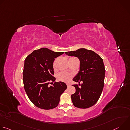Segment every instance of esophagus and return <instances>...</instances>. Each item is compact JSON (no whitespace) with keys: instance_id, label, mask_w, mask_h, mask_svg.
<instances>
[{"instance_id":"obj_1","label":"esophagus","mask_w":130,"mask_h":130,"mask_svg":"<svg viewBox=\"0 0 130 130\" xmlns=\"http://www.w3.org/2000/svg\"><path fill=\"white\" fill-rule=\"evenodd\" d=\"M66 85H67V87H69V86H70V84H68V83L66 84Z\"/></svg>"}]
</instances>
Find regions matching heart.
<instances>
[{"label":"heart","mask_w":130,"mask_h":130,"mask_svg":"<svg viewBox=\"0 0 130 130\" xmlns=\"http://www.w3.org/2000/svg\"><path fill=\"white\" fill-rule=\"evenodd\" d=\"M73 58H76L72 57V58H70L69 59H73ZM53 66H54V63L53 64ZM72 77V74L64 72H61L59 73H58L57 75L58 80H59V81L64 82H69Z\"/></svg>","instance_id":"b5f03b06"}]
</instances>
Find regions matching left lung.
I'll return each mask as SVG.
<instances>
[{"mask_svg": "<svg viewBox=\"0 0 130 130\" xmlns=\"http://www.w3.org/2000/svg\"><path fill=\"white\" fill-rule=\"evenodd\" d=\"M65 53L78 58L80 61V71L73 81L82 83L72 85L76 88L75 93L71 96L73 105L80 108L93 106L99 100L104 87L105 70L103 59L94 51L85 48Z\"/></svg>", "mask_w": 130, "mask_h": 130, "instance_id": "obj_1", "label": "left lung"}]
</instances>
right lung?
I'll return each instance as SVG.
<instances>
[{
    "instance_id": "right-lung-1",
    "label": "right lung",
    "mask_w": 130,
    "mask_h": 130,
    "mask_svg": "<svg viewBox=\"0 0 130 130\" xmlns=\"http://www.w3.org/2000/svg\"><path fill=\"white\" fill-rule=\"evenodd\" d=\"M64 53L42 48L35 50L26 58L23 72L24 86L28 98L36 107L44 109L56 107L67 88L65 83L55 82L53 76L54 59ZM49 84L53 85L49 87Z\"/></svg>"
}]
</instances>
